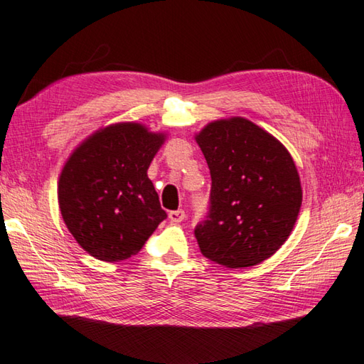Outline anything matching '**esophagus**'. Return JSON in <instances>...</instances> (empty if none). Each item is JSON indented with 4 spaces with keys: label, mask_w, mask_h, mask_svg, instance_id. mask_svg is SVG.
Masks as SVG:
<instances>
[{
    "label": "esophagus",
    "mask_w": 364,
    "mask_h": 364,
    "mask_svg": "<svg viewBox=\"0 0 364 364\" xmlns=\"http://www.w3.org/2000/svg\"><path fill=\"white\" fill-rule=\"evenodd\" d=\"M184 217H186V213L183 209L171 210V213H168V218H171L172 223H181L184 220Z\"/></svg>",
    "instance_id": "34e87169"
}]
</instances>
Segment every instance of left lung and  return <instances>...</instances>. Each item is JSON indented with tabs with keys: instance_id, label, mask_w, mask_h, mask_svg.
<instances>
[{
	"instance_id": "left-lung-1",
	"label": "left lung",
	"mask_w": 364,
	"mask_h": 364,
	"mask_svg": "<svg viewBox=\"0 0 364 364\" xmlns=\"http://www.w3.org/2000/svg\"><path fill=\"white\" fill-rule=\"evenodd\" d=\"M210 172V205L196 228L201 255L226 268L257 265L282 247L298 220L302 188L290 151L245 117L196 134Z\"/></svg>"
}]
</instances>
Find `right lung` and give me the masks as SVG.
I'll return each mask as SVG.
<instances>
[{"label":"right lung","instance_id":"obj_1","mask_svg":"<svg viewBox=\"0 0 364 364\" xmlns=\"http://www.w3.org/2000/svg\"><path fill=\"white\" fill-rule=\"evenodd\" d=\"M164 141V133L139 122H117L90 134L68 158L58 176V208L92 257L134 256L167 217L147 175Z\"/></svg>","mask_w":364,"mask_h":364}]
</instances>
